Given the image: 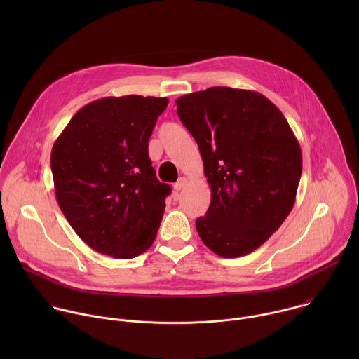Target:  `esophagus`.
I'll return each mask as SVG.
<instances>
[{"instance_id": "1", "label": "esophagus", "mask_w": 359, "mask_h": 359, "mask_svg": "<svg viewBox=\"0 0 359 359\" xmlns=\"http://www.w3.org/2000/svg\"><path fill=\"white\" fill-rule=\"evenodd\" d=\"M186 184H187V179H186V177H180V179L175 183L173 187H175L176 191H180V190H183V189L186 187Z\"/></svg>"}]
</instances>
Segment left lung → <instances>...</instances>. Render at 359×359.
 Returning <instances> with one entry per match:
<instances>
[{"instance_id": "8db88e82", "label": "left lung", "mask_w": 359, "mask_h": 359, "mask_svg": "<svg viewBox=\"0 0 359 359\" xmlns=\"http://www.w3.org/2000/svg\"><path fill=\"white\" fill-rule=\"evenodd\" d=\"M176 105L212 189L197 233L220 257H241L290 215L302 170L299 143L281 111L259 92L213 86L180 96Z\"/></svg>"}]
</instances>
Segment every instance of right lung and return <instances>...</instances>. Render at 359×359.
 <instances>
[{
  "label": "right lung",
  "mask_w": 359,
  "mask_h": 359,
  "mask_svg": "<svg viewBox=\"0 0 359 359\" xmlns=\"http://www.w3.org/2000/svg\"><path fill=\"white\" fill-rule=\"evenodd\" d=\"M168 97L108 96L81 108L50 151L55 194L75 233L114 259H133L156 238L165 198L149 139Z\"/></svg>",
  "instance_id": "add662e5"
}]
</instances>
